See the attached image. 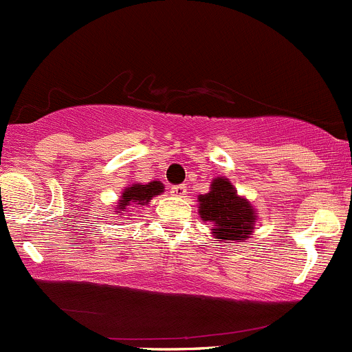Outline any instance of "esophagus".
Listing matches in <instances>:
<instances>
[{"mask_svg":"<svg viewBox=\"0 0 352 352\" xmlns=\"http://www.w3.org/2000/svg\"><path fill=\"white\" fill-rule=\"evenodd\" d=\"M186 192H187L186 184H180V186H173L172 189H170V194H172V196H175V197H184V196H186Z\"/></svg>","mask_w":352,"mask_h":352,"instance_id":"obj_1","label":"esophagus"}]
</instances>
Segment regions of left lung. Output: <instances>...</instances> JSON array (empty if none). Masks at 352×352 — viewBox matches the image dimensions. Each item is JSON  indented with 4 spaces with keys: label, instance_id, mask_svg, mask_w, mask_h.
<instances>
[{
    "label": "left lung",
    "instance_id": "1",
    "mask_svg": "<svg viewBox=\"0 0 352 352\" xmlns=\"http://www.w3.org/2000/svg\"><path fill=\"white\" fill-rule=\"evenodd\" d=\"M201 220L213 223L214 239L241 242L251 237L258 213L225 177L213 179L210 192L197 196Z\"/></svg>",
    "mask_w": 352,
    "mask_h": 352
}]
</instances>
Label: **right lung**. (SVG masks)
Segmentation results:
<instances>
[{"label":"right lung","mask_w":352,"mask_h":352,"mask_svg":"<svg viewBox=\"0 0 352 352\" xmlns=\"http://www.w3.org/2000/svg\"><path fill=\"white\" fill-rule=\"evenodd\" d=\"M162 192L163 184L160 182V180H153V182L144 184V186L139 182L132 184L131 187H125L120 199H118V213H120V211H127V208L132 206V204H141V206H144V204H148L153 197L158 196V194Z\"/></svg>","instance_id":"add662e5"}]
</instances>
